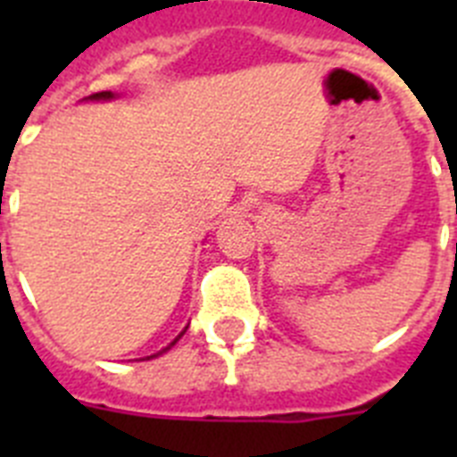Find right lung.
Masks as SVG:
<instances>
[{
  "instance_id": "right-lung-1",
  "label": "right lung",
  "mask_w": 457,
  "mask_h": 457,
  "mask_svg": "<svg viewBox=\"0 0 457 457\" xmlns=\"http://www.w3.org/2000/svg\"><path fill=\"white\" fill-rule=\"evenodd\" d=\"M112 98H114V93H112V91H100V93H93V96H88V100H112ZM183 334H185V332H180V337H183ZM180 337H179V338H180ZM179 338H176V341H179ZM176 341H173L171 345H167V348H164V350H160V353H157V354L167 353L169 348H173V345H176ZM157 354H151V357H146V359L157 357Z\"/></svg>"
}]
</instances>
